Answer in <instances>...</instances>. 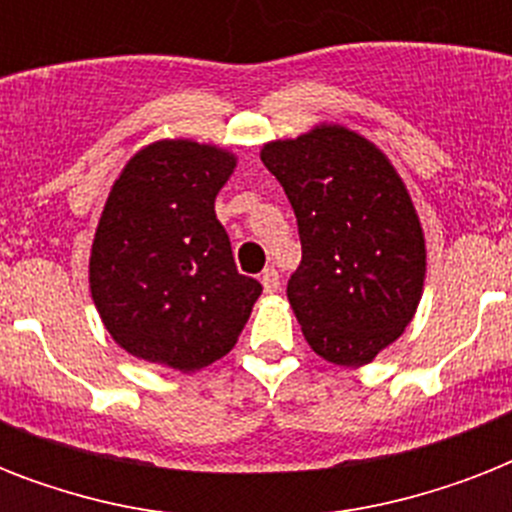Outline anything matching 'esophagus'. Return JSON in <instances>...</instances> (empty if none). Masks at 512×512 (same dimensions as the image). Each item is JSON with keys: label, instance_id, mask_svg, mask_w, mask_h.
Returning <instances> with one entry per match:
<instances>
[{"label": "esophagus", "instance_id": "1", "mask_svg": "<svg viewBox=\"0 0 512 512\" xmlns=\"http://www.w3.org/2000/svg\"><path fill=\"white\" fill-rule=\"evenodd\" d=\"M260 281H263V289L268 292V295L279 292V271H276V268H265Z\"/></svg>", "mask_w": 512, "mask_h": 512}]
</instances>
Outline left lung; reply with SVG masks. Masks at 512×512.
<instances>
[{
	"mask_svg": "<svg viewBox=\"0 0 512 512\" xmlns=\"http://www.w3.org/2000/svg\"><path fill=\"white\" fill-rule=\"evenodd\" d=\"M295 209L303 260L287 297L321 358L369 364L412 321L425 279V239L401 177L345 127H316L263 148Z\"/></svg>",
	"mask_w": 512,
	"mask_h": 512,
	"instance_id": "left-lung-1",
	"label": "left lung"
}]
</instances>
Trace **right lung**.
I'll list each match as a JSON object with an SVG mask.
<instances>
[{
    "label": "right lung",
    "mask_w": 512,
    "mask_h": 512,
    "mask_svg": "<svg viewBox=\"0 0 512 512\" xmlns=\"http://www.w3.org/2000/svg\"><path fill=\"white\" fill-rule=\"evenodd\" d=\"M236 159L162 140L130 159L108 193L90 257L92 300L127 353L196 372L236 345L260 281L236 271L215 196Z\"/></svg>",
    "instance_id": "right-lung-1"
}]
</instances>
